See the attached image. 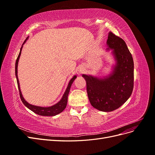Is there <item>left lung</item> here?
Segmentation results:
<instances>
[{
    "label": "left lung",
    "instance_id": "left-lung-1",
    "mask_svg": "<svg viewBox=\"0 0 155 155\" xmlns=\"http://www.w3.org/2000/svg\"><path fill=\"white\" fill-rule=\"evenodd\" d=\"M107 50H112L116 61L108 76L98 78L83 74L91 104L95 109L110 112L118 109L127 100L134 87V62L125 41L110 31Z\"/></svg>",
    "mask_w": 155,
    "mask_h": 155
}]
</instances>
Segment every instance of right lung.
<instances>
[{
    "label": "right lung",
    "mask_w": 155,
    "mask_h": 155,
    "mask_svg": "<svg viewBox=\"0 0 155 155\" xmlns=\"http://www.w3.org/2000/svg\"><path fill=\"white\" fill-rule=\"evenodd\" d=\"M27 40V39L25 41L24 43L26 42V41ZM22 45L21 48V50L19 54H18L17 59L16 60V63H15V76H16V78H17V85H18V91H19V94H20V97L24 105L27 107L30 110H31V111H33L35 113H36L37 114L40 115V116H54L57 115L61 112H63L64 110V109L66 108L67 105V101H68V94L70 92V87H71V85L72 83L74 82V81L75 80V79L77 78L76 76H74L68 83V87L65 91L64 94L61 100L58 103L55 104L54 105H52L51 107H39V106H35V105H31L30 104H28L23 97L22 93L20 89V85H19V81H18V76H17V67H18V59H19V58L21 54V50H22Z\"/></svg>",
    "instance_id": "1"
}]
</instances>
